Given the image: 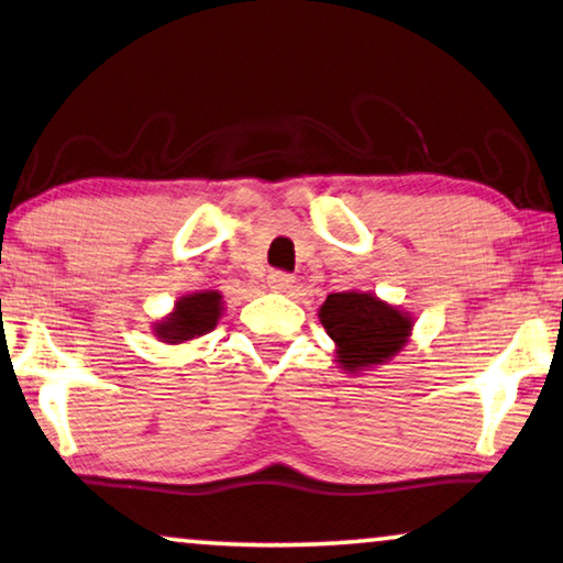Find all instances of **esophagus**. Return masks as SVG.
<instances>
[{
    "label": "esophagus",
    "instance_id": "esophagus-1",
    "mask_svg": "<svg viewBox=\"0 0 563 563\" xmlns=\"http://www.w3.org/2000/svg\"><path fill=\"white\" fill-rule=\"evenodd\" d=\"M292 275L283 273V271H273L271 275H267V288H271L273 292H290L292 290Z\"/></svg>",
    "mask_w": 563,
    "mask_h": 563
}]
</instances>
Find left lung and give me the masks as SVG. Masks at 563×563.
Masks as SVG:
<instances>
[{"label": "left lung", "mask_w": 563, "mask_h": 563, "mask_svg": "<svg viewBox=\"0 0 563 563\" xmlns=\"http://www.w3.org/2000/svg\"><path fill=\"white\" fill-rule=\"evenodd\" d=\"M320 323L338 345V363L347 373L380 365L408 343L413 320L371 292H333L320 306Z\"/></svg>", "instance_id": "1"}]
</instances>
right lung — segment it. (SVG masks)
<instances>
[{
  "label": "right lung",
  "instance_id": "right-lung-1",
  "mask_svg": "<svg viewBox=\"0 0 563 563\" xmlns=\"http://www.w3.org/2000/svg\"><path fill=\"white\" fill-rule=\"evenodd\" d=\"M222 313V296L216 290L195 292L177 302L173 313L155 325V335L165 343H185L210 333Z\"/></svg>",
  "mask_w": 563,
  "mask_h": 563
}]
</instances>
